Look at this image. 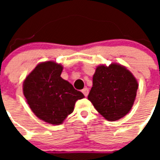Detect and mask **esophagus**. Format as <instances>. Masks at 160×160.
<instances>
[{"mask_svg": "<svg viewBox=\"0 0 160 160\" xmlns=\"http://www.w3.org/2000/svg\"><path fill=\"white\" fill-rule=\"evenodd\" d=\"M82 93L84 94V95H85V97H86V96L88 95V94H89V89H88L87 87L84 88V89L82 90Z\"/></svg>", "mask_w": 160, "mask_h": 160, "instance_id": "esophagus-1", "label": "esophagus"}]
</instances>
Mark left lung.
I'll use <instances>...</instances> for the list:
<instances>
[{"instance_id":"1","label":"left lung","mask_w":160,"mask_h":160,"mask_svg":"<svg viewBox=\"0 0 160 160\" xmlns=\"http://www.w3.org/2000/svg\"><path fill=\"white\" fill-rule=\"evenodd\" d=\"M138 81L129 70L117 63L100 65L93 75L88 100L109 121L125 116L136 97Z\"/></svg>"}]
</instances>
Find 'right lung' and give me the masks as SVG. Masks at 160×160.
Here are the masks:
<instances>
[{
    "label": "right lung",
    "instance_id": "add662e5",
    "mask_svg": "<svg viewBox=\"0 0 160 160\" xmlns=\"http://www.w3.org/2000/svg\"><path fill=\"white\" fill-rule=\"evenodd\" d=\"M63 66L55 61L40 63L26 76L23 94L39 119L49 124H62L74 110L78 100L85 97L60 77Z\"/></svg>",
    "mask_w": 160,
    "mask_h": 160
}]
</instances>
